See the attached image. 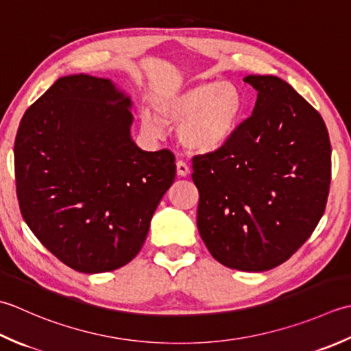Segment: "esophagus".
<instances>
[{
    "mask_svg": "<svg viewBox=\"0 0 351 351\" xmlns=\"http://www.w3.org/2000/svg\"><path fill=\"white\" fill-rule=\"evenodd\" d=\"M176 167H177V174L180 176V177H186V176L189 174V167H188V163H186L184 160H177Z\"/></svg>",
    "mask_w": 351,
    "mask_h": 351,
    "instance_id": "34e87169",
    "label": "esophagus"
}]
</instances>
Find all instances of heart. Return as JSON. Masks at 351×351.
Here are the masks:
<instances>
[{
	"label": "heart",
	"mask_w": 351,
	"mask_h": 351,
	"mask_svg": "<svg viewBox=\"0 0 351 351\" xmlns=\"http://www.w3.org/2000/svg\"><path fill=\"white\" fill-rule=\"evenodd\" d=\"M154 110L163 123L178 124V138L195 152L210 153L226 145L236 132L245 98L228 82H202L154 98ZM141 123L148 133L162 132L160 121L142 110Z\"/></svg>",
	"instance_id": "b5f03b06"
}]
</instances>
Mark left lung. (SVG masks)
<instances>
[{
    "label": "left lung",
    "instance_id": "obj_1",
    "mask_svg": "<svg viewBox=\"0 0 351 351\" xmlns=\"http://www.w3.org/2000/svg\"><path fill=\"white\" fill-rule=\"evenodd\" d=\"M252 117L226 145L192 159L197 226L224 267L259 273L286 262L323 217L332 147L323 118L274 75H247Z\"/></svg>",
    "mask_w": 351,
    "mask_h": 351
}]
</instances>
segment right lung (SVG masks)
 Listing matches in <instances>:
<instances>
[{
	"instance_id": "right-lung-1",
	"label": "right lung",
	"mask_w": 351,
	"mask_h": 351,
	"mask_svg": "<svg viewBox=\"0 0 351 351\" xmlns=\"http://www.w3.org/2000/svg\"><path fill=\"white\" fill-rule=\"evenodd\" d=\"M130 107L110 80L77 74L59 78L21 119V213L40 244L78 273L130 262L174 183V154L142 152L132 141Z\"/></svg>"
}]
</instances>
